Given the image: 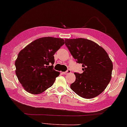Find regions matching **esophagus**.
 <instances>
[{"label":"esophagus","instance_id":"obj_1","mask_svg":"<svg viewBox=\"0 0 127 127\" xmlns=\"http://www.w3.org/2000/svg\"><path fill=\"white\" fill-rule=\"evenodd\" d=\"M70 72H71V70H70L68 69V70H66L65 72H63V74H64V75H67V74H70Z\"/></svg>","mask_w":127,"mask_h":127}]
</instances>
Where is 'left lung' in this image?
Instances as JSON below:
<instances>
[{"instance_id": "obj_1", "label": "left lung", "mask_w": 127, "mask_h": 127, "mask_svg": "<svg viewBox=\"0 0 127 127\" xmlns=\"http://www.w3.org/2000/svg\"><path fill=\"white\" fill-rule=\"evenodd\" d=\"M65 44L77 63L82 64V74L75 72L76 81L70 88L83 98L99 95L111 79L113 64L103 48L84 38L65 39Z\"/></svg>"}]
</instances>
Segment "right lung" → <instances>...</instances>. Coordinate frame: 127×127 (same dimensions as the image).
Instances as JSON below:
<instances>
[{
    "label": "right lung",
    "mask_w": 127,
    "mask_h": 127,
    "mask_svg": "<svg viewBox=\"0 0 127 127\" xmlns=\"http://www.w3.org/2000/svg\"><path fill=\"white\" fill-rule=\"evenodd\" d=\"M64 43L61 38L41 37L19 52L15 61L16 74L27 92L38 94L53 85L60 74L53 69V55Z\"/></svg>",
    "instance_id": "obj_1"
}]
</instances>
